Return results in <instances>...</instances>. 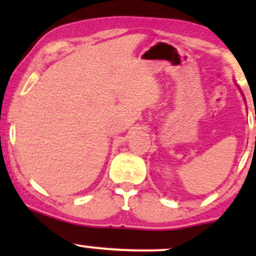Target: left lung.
Masks as SVG:
<instances>
[{
    "mask_svg": "<svg viewBox=\"0 0 256 256\" xmlns=\"http://www.w3.org/2000/svg\"><path fill=\"white\" fill-rule=\"evenodd\" d=\"M242 98H244V94H242ZM244 100H245V98H244ZM255 120H256V112H255ZM255 144H256V138H255Z\"/></svg>",
    "mask_w": 256,
    "mask_h": 256,
    "instance_id": "obj_1",
    "label": "left lung"
}]
</instances>
